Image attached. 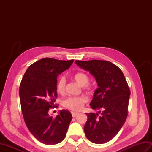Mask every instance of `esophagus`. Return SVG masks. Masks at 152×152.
I'll use <instances>...</instances> for the list:
<instances>
[{"mask_svg":"<svg viewBox=\"0 0 152 152\" xmlns=\"http://www.w3.org/2000/svg\"><path fill=\"white\" fill-rule=\"evenodd\" d=\"M71 114H72V117H76L77 115H78V112H71Z\"/></svg>","mask_w":152,"mask_h":152,"instance_id":"obj_1","label":"esophagus"}]
</instances>
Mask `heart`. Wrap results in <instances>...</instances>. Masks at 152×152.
Here are the masks:
<instances>
[{"label": "heart", "mask_w": 152, "mask_h": 152, "mask_svg": "<svg viewBox=\"0 0 152 152\" xmlns=\"http://www.w3.org/2000/svg\"><path fill=\"white\" fill-rule=\"evenodd\" d=\"M74 79L79 83L80 86H83V88L86 91H91L93 86L89 82L90 77L88 74L83 72H79L74 74ZM66 89V80L63 77H61L58 80L57 83V92L60 94H64ZM87 102V99L84 96H69L63 100V106L66 109L78 112L82 110L85 103Z\"/></svg>", "instance_id": "1"}]
</instances>
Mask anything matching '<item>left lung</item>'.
<instances>
[{
	"mask_svg": "<svg viewBox=\"0 0 152 152\" xmlns=\"http://www.w3.org/2000/svg\"><path fill=\"white\" fill-rule=\"evenodd\" d=\"M76 64L92 74L97 82L90 103L98 113H86L84 125L86 137L95 144H104L112 140L127 119L130 89L122 71L108 61H76Z\"/></svg>",
	"mask_w": 152,
	"mask_h": 152,
	"instance_id": "1",
	"label": "left lung"
}]
</instances>
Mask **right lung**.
I'll use <instances>...</instances> for the list:
<instances>
[{"mask_svg": "<svg viewBox=\"0 0 152 152\" xmlns=\"http://www.w3.org/2000/svg\"><path fill=\"white\" fill-rule=\"evenodd\" d=\"M74 60L44 58L32 64L25 72L19 87L21 112L31 134L45 144H56L66 136L72 116L63 110L56 117L49 114L50 108H58L56 101L59 74Z\"/></svg>", "mask_w": 152, "mask_h": 152, "instance_id": "1", "label": "right lung"}]
</instances>
